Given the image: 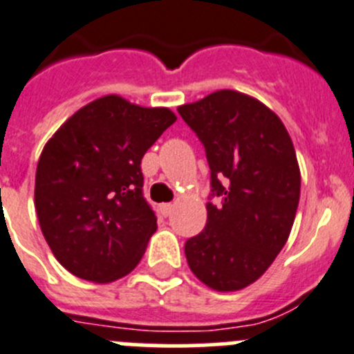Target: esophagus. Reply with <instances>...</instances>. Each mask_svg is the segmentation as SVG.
Masks as SVG:
<instances>
[{
  "label": "esophagus",
  "mask_w": 354,
  "mask_h": 354,
  "mask_svg": "<svg viewBox=\"0 0 354 354\" xmlns=\"http://www.w3.org/2000/svg\"><path fill=\"white\" fill-rule=\"evenodd\" d=\"M173 204H162L160 206V213L164 214V216H169L171 213H173Z\"/></svg>",
  "instance_id": "esophagus-1"
}]
</instances>
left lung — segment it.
I'll return each mask as SVG.
<instances>
[{"instance_id":"left-lung-1","label":"left lung","mask_w":354,"mask_h":354,"mask_svg":"<svg viewBox=\"0 0 354 354\" xmlns=\"http://www.w3.org/2000/svg\"><path fill=\"white\" fill-rule=\"evenodd\" d=\"M211 169L207 222L185 243L190 270L216 292L246 288L286 244L300 199L292 138L272 110L243 92L216 91L178 106Z\"/></svg>"}]
</instances>
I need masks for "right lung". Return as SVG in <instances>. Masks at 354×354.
<instances>
[{"instance_id":"obj_1","label":"right lung","mask_w":354,"mask_h":354,"mask_svg":"<svg viewBox=\"0 0 354 354\" xmlns=\"http://www.w3.org/2000/svg\"><path fill=\"white\" fill-rule=\"evenodd\" d=\"M176 115L117 94L73 113L39 155L35 207L64 269L92 283L127 276L145 255L157 216L143 197L141 158Z\"/></svg>"}]
</instances>
